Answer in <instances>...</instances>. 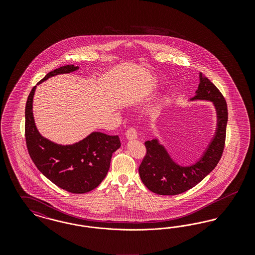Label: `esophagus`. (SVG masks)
I'll return each mask as SVG.
<instances>
[{"instance_id":"1","label":"esophagus","mask_w":255,"mask_h":255,"mask_svg":"<svg viewBox=\"0 0 255 255\" xmlns=\"http://www.w3.org/2000/svg\"><path fill=\"white\" fill-rule=\"evenodd\" d=\"M126 137L127 139L129 140H133V139H136L137 137V133H136V130L134 128H130L127 130L126 132Z\"/></svg>"}]
</instances>
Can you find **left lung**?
<instances>
[{"label":"left lung","instance_id":"1","mask_svg":"<svg viewBox=\"0 0 255 255\" xmlns=\"http://www.w3.org/2000/svg\"><path fill=\"white\" fill-rule=\"evenodd\" d=\"M200 83L189 101H210L216 111L217 123L214 135L202 156L194 163L181 165L170 156L158 137L145 141L146 156L138 167L146 187L158 195H178L194 187L216 167L225 147L228 123V106L223 95L207 77L199 73Z\"/></svg>","mask_w":255,"mask_h":255}]
</instances>
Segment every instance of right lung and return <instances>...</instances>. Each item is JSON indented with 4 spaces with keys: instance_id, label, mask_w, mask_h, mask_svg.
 Listing matches in <instances>:
<instances>
[{
    "instance_id": "add662e5",
    "label": "right lung",
    "mask_w": 255,
    "mask_h": 255,
    "mask_svg": "<svg viewBox=\"0 0 255 255\" xmlns=\"http://www.w3.org/2000/svg\"><path fill=\"white\" fill-rule=\"evenodd\" d=\"M79 67L67 65L48 73L38 84L54 75L75 72ZM37 84V85H38ZM34 86L25 104V141L38 170L62 189L83 194L97 187L110 168L114 152L121 147L119 135L93 132L73 144L62 145L44 137L37 129L32 103Z\"/></svg>"
}]
</instances>
